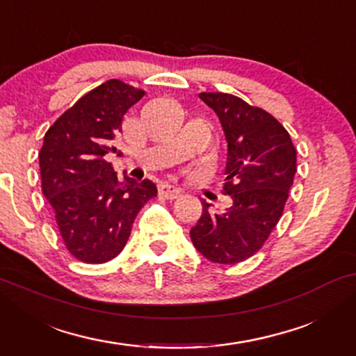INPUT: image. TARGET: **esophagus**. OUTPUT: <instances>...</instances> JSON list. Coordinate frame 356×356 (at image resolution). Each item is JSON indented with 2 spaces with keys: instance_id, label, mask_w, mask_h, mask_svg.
Segmentation results:
<instances>
[{
  "instance_id": "obj_1",
  "label": "esophagus",
  "mask_w": 356,
  "mask_h": 356,
  "mask_svg": "<svg viewBox=\"0 0 356 356\" xmlns=\"http://www.w3.org/2000/svg\"><path fill=\"white\" fill-rule=\"evenodd\" d=\"M159 194L165 199H170V201H173V199H177L181 196V189L173 186V184H168V183H163L160 184L159 188Z\"/></svg>"
}]
</instances>
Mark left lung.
I'll return each mask as SVG.
<instances>
[{
	"label": "left lung",
	"mask_w": 356,
	"mask_h": 356,
	"mask_svg": "<svg viewBox=\"0 0 356 356\" xmlns=\"http://www.w3.org/2000/svg\"><path fill=\"white\" fill-rule=\"evenodd\" d=\"M220 120L228 144L223 193L233 204L202 216L191 228L193 245L209 261L236 264L264 245L280 220L296 172V150L289 131L266 110L223 92H201Z\"/></svg>",
	"instance_id": "left-lung-1"
}]
</instances>
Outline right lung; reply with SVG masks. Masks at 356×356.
<instances>
[{
    "label": "right lung",
    "mask_w": 356,
    "mask_h": 356,
    "mask_svg": "<svg viewBox=\"0 0 356 356\" xmlns=\"http://www.w3.org/2000/svg\"><path fill=\"white\" fill-rule=\"evenodd\" d=\"M144 90L110 79L81 97L47 131L38 154L42 193L55 212L67 251L104 264L123 251L134 218L157 196L150 179L116 177L106 155L116 152L123 116Z\"/></svg>",
    "instance_id": "right-lung-1"
}]
</instances>
